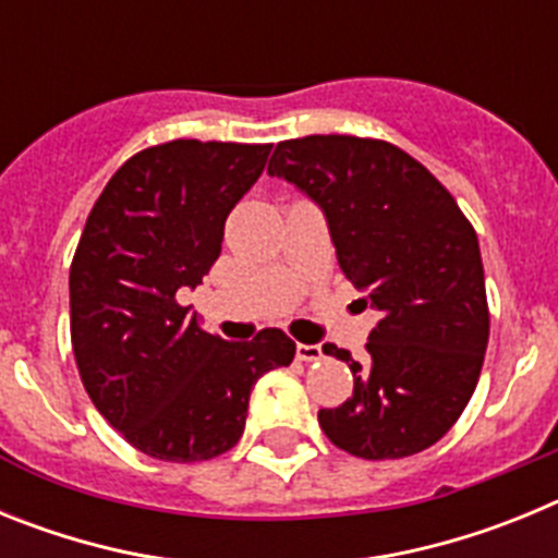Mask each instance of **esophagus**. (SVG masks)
Returning a JSON list of instances; mask_svg holds the SVG:
<instances>
[{
	"mask_svg": "<svg viewBox=\"0 0 558 558\" xmlns=\"http://www.w3.org/2000/svg\"><path fill=\"white\" fill-rule=\"evenodd\" d=\"M324 352L318 343H299L295 347V360H302V363H315V360H322Z\"/></svg>",
	"mask_w": 558,
	"mask_h": 558,
	"instance_id": "34e87169",
	"label": "esophagus"
}]
</instances>
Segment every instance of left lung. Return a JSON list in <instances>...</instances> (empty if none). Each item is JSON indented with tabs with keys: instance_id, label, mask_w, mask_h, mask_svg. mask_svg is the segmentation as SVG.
Instances as JSON below:
<instances>
[{
	"instance_id": "8db88e82",
	"label": "left lung",
	"mask_w": 558,
	"mask_h": 558,
	"mask_svg": "<svg viewBox=\"0 0 558 558\" xmlns=\"http://www.w3.org/2000/svg\"><path fill=\"white\" fill-rule=\"evenodd\" d=\"M270 175L322 206L340 270L379 310L352 397L318 425L366 461L405 458L445 436L470 402L489 343L481 248L456 198L391 142L304 136L279 142Z\"/></svg>"
}]
</instances>
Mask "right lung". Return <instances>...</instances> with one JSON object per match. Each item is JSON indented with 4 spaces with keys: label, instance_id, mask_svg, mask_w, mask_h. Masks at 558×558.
<instances>
[{
    "label": "right lung",
    "instance_id": "add662e5",
    "mask_svg": "<svg viewBox=\"0 0 558 558\" xmlns=\"http://www.w3.org/2000/svg\"><path fill=\"white\" fill-rule=\"evenodd\" d=\"M270 145L175 140L136 153L88 211L69 268V327L86 393L128 445L159 461H209L240 441L251 388L290 366L282 329L223 340L179 304L220 256L236 201Z\"/></svg>",
    "mask_w": 558,
    "mask_h": 558
}]
</instances>
